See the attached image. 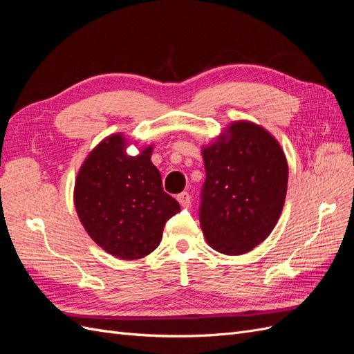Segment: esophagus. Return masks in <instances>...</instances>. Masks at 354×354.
Here are the masks:
<instances>
[{"label":"esophagus","instance_id":"34e87169","mask_svg":"<svg viewBox=\"0 0 354 354\" xmlns=\"http://www.w3.org/2000/svg\"><path fill=\"white\" fill-rule=\"evenodd\" d=\"M177 201H178V203L183 208H187L189 205H190V202H192V198H190V195L187 194V192H181V194H178L177 195Z\"/></svg>","mask_w":354,"mask_h":354}]
</instances>
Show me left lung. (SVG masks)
<instances>
[{"mask_svg":"<svg viewBox=\"0 0 354 354\" xmlns=\"http://www.w3.org/2000/svg\"><path fill=\"white\" fill-rule=\"evenodd\" d=\"M202 158L203 236L221 254L250 252L272 233L283 208L288 162L281 145L263 127L236 121L202 149Z\"/></svg>","mask_w":354,"mask_h":354,"instance_id":"left-lung-1","label":"left lung"}]
</instances>
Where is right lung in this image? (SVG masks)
I'll list each match as a JSON object with an SVG mask.
<instances>
[{"label": "right lung", "instance_id": "right-lung-1", "mask_svg": "<svg viewBox=\"0 0 354 354\" xmlns=\"http://www.w3.org/2000/svg\"><path fill=\"white\" fill-rule=\"evenodd\" d=\"M127 145L122 134H112L93 149L78 171L73 202L95 243L116 259L137 260L158 248L180 205L162 189L153 147L130 156Z\"/></svg>", "mask_w": 354, "mask_h": 354}]
</instances>
